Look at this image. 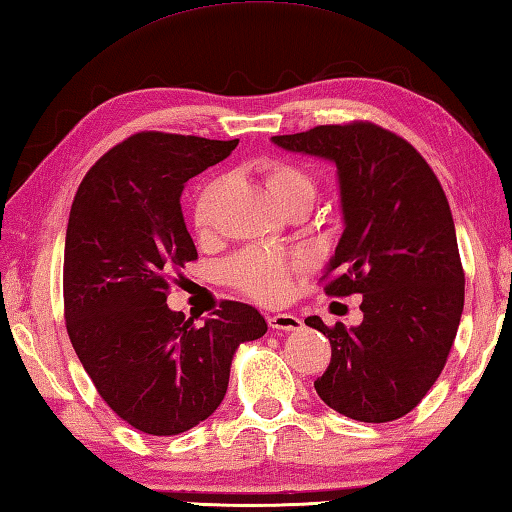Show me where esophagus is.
Wrapping results in <instances>:
<instances>
[{"mask_svg":"<svg viewBox=\"0 0 512 512\" xmlns=\"http://www.w3.org/2000/svg\"><path fill=\"white\" fill-rule=\"evenodd\" d=\"M269 327L272 330H281V332H298L303 327V321L294 314H274L267 318Z\"/></svg>","mask_w":512,"mask_h":512,"instance_id":"1","label":"esophagus"}]
</instances>
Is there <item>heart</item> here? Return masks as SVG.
Segmentation results:
<instances>
[{
	"label": "heart",
	"mask_w": 512,
	"mask_h": 512,
	"mask_svg": "<svg viewBox=\"0 0 512 512\" xmlns=\"http://www.w3.org/2000/svg\"><path fill=\"white\" fill-rule=\"evenodd\" d=\"M260 173L267 182L269 194L274 196L281 209L289 211L298 207H312L316 198V182L303 167L274 160L265 162L260 167ZM220 189H223V180L211 178L196 191L194 205H191V220H194V227L200 236H207L211 225H214V207ZM294 267L296 265L292 260H287L281 254L249 249V252L238 254L227 265V278L240 292L256 298L260 303H281L283 298H287L289 287H292Z\"/></svg>",
	"instance_id": "1"
}]
</instances>
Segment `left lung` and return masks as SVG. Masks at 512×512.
<instances>
[{
    "label": "left lung",
    "mask_w": 512,
    "mask_h": 512,
    "mask_svg": "<svg viewBox=\"0 0 512 512\" xmlns=\"http://www.w3.org/2000/svg\"><path fill=\"white\" fill-rule=\"evenodd\" d=\"M272 142L336 165L343 234L325 267L334 274L325 294L363 296L356 327L305 318L332 345L314 381L318 397L356 421L399 419L439 379L464 312L446 194L410 142L372 122L323 124Z\"/></svg>",
    "instance_id": "left-lung-1"
}]
</instances>
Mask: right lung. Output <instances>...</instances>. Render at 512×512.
Instances as JSON below:
<instances>
[{
    "label": "right lung",
    "instance_id": "obj_1",
    "mask_svg": "<svg viewBox=\"0 0 512 512\" xmlns=\"http://www.w3.org/2000/svg\"><path fill=\"white\" fill-rule=\"evenodd\" d=\"M236 144L136 133L95 162L73 200L66 330L100 397L147 435H180L214 414L238 345L267 332L256 307L238 301L220 303L205 325L167 305L171 274L198 258L182 189Z\"/></svg>",
    "mask_w": 512,
    "mask_h": 512
}]
</instances>
